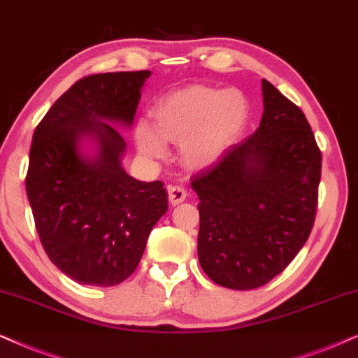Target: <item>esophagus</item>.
<instances>
[{
	"label": "esophagus",
	"mask_w": 358,
	"mask_h": 358,
	"mask_svg": "<svg viewBox=\"0 0 358 358\" xmlns=\"http://www.w3.org/2000/svg\"><path fill=\"white\" fill-rule=\"evenodd\" d=\"M187 196H188L187 189L182 187H170L169 188V201L171 206H176V204L183 203L185 199H187Z\"/></svg>",
	"instance_id": "esophagus-1"
}]
</instances>
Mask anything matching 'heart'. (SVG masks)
<instances>
[{
	"label": "heart",
	"instance_id": "heart-1",
	"mask_svg": "<svg viewBox=\"0 0 358 358\" xmlns=\"http://www.w3.org/2000/svg\"><path fill=\"white\" fill-rule=\"evenodd\" d=\"M152 117L154 127L137 122V149L150 159H160L165 144L180 145L183 164L203 170L221 160L239 139L249 117V103L237 90L188 85L162 98Z\"/></svg>",
	"mask_w": 358,
	"mask_h": 358
}]
</instances>
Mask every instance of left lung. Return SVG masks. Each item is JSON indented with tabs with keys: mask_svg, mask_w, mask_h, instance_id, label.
Here are the masks:
<instances>
[{
	"mask_svg": "<svg viewBox=\"0 0 358 358\" xmlns=\"http://www.w3.org/2000/svg\"><path fill=\"white\" fill-rule=\"evenodd\" d=\"M259 129L192 180L199 265L214 283L252 289L287 268L314 224L321 152L301 109L262 80Z\"/></svg>",
	"mask_w": 358,
	"mask_h": 358,
	"instance_id": "1",
	"label": "left lung"
}]
</instances>
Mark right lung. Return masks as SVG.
Segmentation results:
<instances>
[{
  "mask_svg": "<svg viewBox=\"0 0 358 358\" xmlns=\"http://www.w3.org/2000/svg\"><path fill=\"white\" fill-rule=\"evenodd\" d=\"M152 71L90 75L70 87L36 127L26 189L41 242L62 273L92 287L119 285L139 265L166 213L162 182L122 166L141 92Z\"/></svg>",
  "mask_w": 358,
  "mask_h": 358,
  "instance_id": "add662e5",
  "label": "right lung"
}]
</instances>
